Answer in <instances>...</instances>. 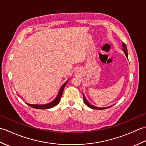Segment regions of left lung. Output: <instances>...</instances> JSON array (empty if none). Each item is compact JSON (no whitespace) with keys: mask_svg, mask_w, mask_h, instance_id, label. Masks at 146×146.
Returning <instances> with one entry per match:
<instances>
[{"mask_svg":"<svg viewBox=\"0 0 146 146\" xmlns=\"http://www.w3.org/2000/svg\"><path fill=\"white\" fill-rule=\"evenodd\" d=\"M122 47H123V52H125V55H126V56H127V58H128V54H127V47H126V45H125V44L124 42H123L122 43ZM83 101H84V102H85V104L87 105V106L88 107H90V108H93V109H97V110H104V109H106V108H109V107H104V108H101V107H95V106H94V105H91L89 103V102L86 100V98H85V95H83Z\"/></svg>","mask_w":146,"mask_h":146,"instance_id":"obj_1","label":"left lung"}]
</instances>
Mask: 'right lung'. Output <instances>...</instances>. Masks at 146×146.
I'll return each instance as SVG.
<instances>
[{
	"label": "right lung",
	"mask_w": 146,
	"mask_h": 146,
	"mask_svg": "<svg viewBox=\"0 0 146 146\" xmlns=\"http://www.w3.org/2000/svg\"><path fill=\"white\" fill-rule=\"evenodd\" d=\"M68 82H66V83H64V84L63 85V86L60 89V91L59 92V94L57 96V97L56 98V99L52 101V102L48 104H45V105H33V104H29L26 103L27 105H29L30 107H33L35 108H38V109H48V108H50L52 107H54L56 105H58L59 102H60V100H61V96L62 94H63V92L64 90V86L66 85Z\"/></svg>",
	"instance_id": "right-lung-1"
}]
</instances>
